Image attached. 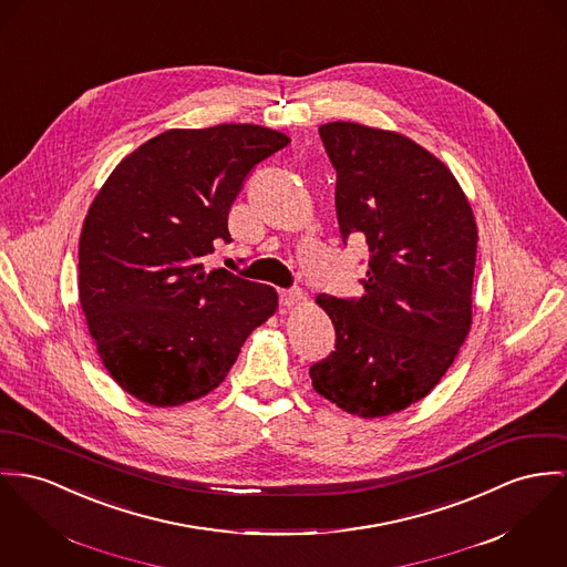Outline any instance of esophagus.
I'll use <instances>...</instances> for the list:
<instances>
[{
    "label": "esophagus",
    "instance_id": "obj_1",
    "mask_svg": "<svg viewBox=\"0 0 567 567\" xmlns=\"http://www.w3.org/2000/svg\"><path fill=\"white\" fill-rule=\"evenodd\" d=\"M302 302V291L300 289H285L280 291V305L285 308H293Z\"/></svg>",
    "mask_w": 567,
    "mask_h": 567
}]
</instances>
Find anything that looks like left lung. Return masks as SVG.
I'll return each instance as SVG.
<instances>
[{"label":"left lung","instance_id":"obj_1","mask_svg":"<svg viewBox=\"0 0 567 567\" xmlns=\"http://www.w3.org/2000/svg\"><path fill=\"white\" fill-rule=\"evenodd\" d=\"M319 135L343 241L364 239L369 267L360 300L317 296L337 349L310 380L349 414L380 419L432 391L471 332L477 221L457 178L414 140L346 121Z\"/></svg>","mask_w":567,"mask_h":567}]
</instances>
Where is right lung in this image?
I'll list each match as a JSON object with an SVG mask.
<instances>
[{
  "label": "right lung",
  "instance_id": "right-lung-1",
  "mask_svg": "<svg viewBox=\"0 0 567 567\" xmlns=\"http://www.w3.org/2000/svg\"><path fill=\"white\" fill-rule=\"evenodd\" d=\"M289 137L261 125L168 130L103 183L80 235V305L96 353L123 391L173 408L218 389L274 287L205 271L230 241L228 209L248 173Z\"/></svg>",
  "mask_w": 567,
  "mask_h": 567
}]
</instances>
